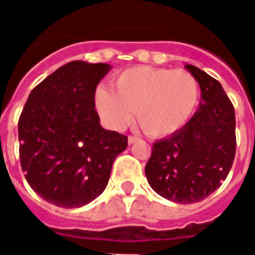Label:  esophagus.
Returning a JSON list of instances; mask_svg holds the SVG:
<instances>
[{"label": "esophagus", "mask_w": 255, "mask_h": 255, "mask_svg": "<svg viewBox=\"0 0 255 255\" xmlns=\"http://www.w3.org/2000/svg\"><path fill=\"white\" fill-rule=\"evenodd\" d=\"M136 141H138V138H136V136H132V135L128 136V144H129V145L135 144Z\"/></svg>", "instance_id": "obj_1"}]
</instances>
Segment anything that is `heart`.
I'll use <instances>...</instances> for the list:
<instances>
[{"instance_id":"heart-1","label":"heart","mask_w":255,"mask_h":255,"mask_svg":"<svg viewBox=\"0 0 255 255\" xmlns=\"http://www.w3.org/2000/svg\"><path fill=\"white\" fill-rule=\"evenodd\" d=\"M114 90L99 86L94 107L111 129L126 128L135 111L148 135L173 134L188 123L199 104L198 80L185 70L138 66L124 70L113 82Z\"/></svg>"}]
</instances>
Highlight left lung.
Masks as SVG:
<instances>
[{
    "instance_id": "1",
    "label": "left lung",
    "mask_w": 255,
    "mask_h": 255,
    "mask_svg": "<svg viewBox=\"0 0 255 255\" xmlns=\"http://www.w3.org/2000/svg\"><path fill=\"white\" fill-rule=\"evenodd\" d=\"M199 110L183 127L152 145L145 175L155 192L175 203H196L222 185L236 155V116L222 84L193 65Z\"/></svg>"
}]
</instances>
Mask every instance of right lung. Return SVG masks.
I'll use <instances>...</instances> for the list:
<instances>
[{
    "instance_id": "add662e5",
    "label": "right lung",
    "mask_w": 255,
    "mask_h": 255,
    "mask_svg": "<svg viewBox=\"0 0 255 255\" xmlns=\"http://www.w3.org/2000/svg\"><path fill=\"white\" fill-rule=\"evenodd\" d=\"M109 63L73 60L49 75L29 94L18 121L19 159L40 198L65 209L100 196L127 136L104 129L94 92Z\"/></svg>"
}]
</instances>
